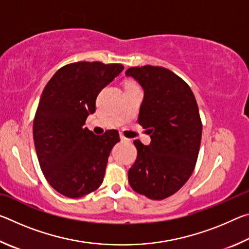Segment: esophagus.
I'll use <instances>...</instances> for the list:
<instances>
[{
    "instance_id": "34e87169",
    "label": "esophagus",
    "mask_w": 249,
    "mask_h": 249,
    "mask_svg": "<svg viewBox=\"0 0 249 249\" xmlns=\"http://www.w3.org/2000/svg\"><path fill=\"white\" fill-rule=\"evenodd\" d=\"M121 141L122 142H129L130 140H128V138H126L125 136H123V135H121Z\"/></svg>"
}]
</instances>
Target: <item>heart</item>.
Here are the masks:
<instances>
[{"label":"heart","instance_id":"1","mask_svg":"<svg viewBox=\"0 0 249 249\" xmlns=\"http://www.w3.org/2000/svg\"><path fill=\"white\" fill-rule=\"evenodd\" d=\"M133 86H136V84H134V83H127V84H126V87H133Z\"/></svg>","mask_w":249,"mask_h":249}]
</instances>
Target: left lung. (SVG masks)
<instances>
[{
    "mask_svg": "<svg viewBox=\"0 0 249 249\" xmlns=\"http://www.w3.org/2000/svg\"><path fill=\"white\" fill-rule=\"evenodd\" d=\"M125 74L144 89L138 123L151 138L149 146L134 141L137 157L128 182L140 195L163 200L175 195L196 168L202 137L199 107L188 83L169 69L132 67Z\"/></svg>",
    "mask_w": 249,
    "mask_h": 249,
    "instance_id": "1",
    "label": "left lung"
}]
</instances>
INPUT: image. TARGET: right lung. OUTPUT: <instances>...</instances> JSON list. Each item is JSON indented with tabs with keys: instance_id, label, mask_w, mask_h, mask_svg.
<instances>
[{
	"instance_id": "add662e5",
	"label": "right lung",
	"mask_w": 249,
	"mask_h": 249,
	"mask_svg": "<svg viewBox=\"0 0 249 249\" xmlns=\"http://www.w3.org/2000/svg\"><path fill=\"white\" fill-rule=\"evenodd\" d=\"M121 64L80 61L61 67L46 84L33 123L35 149L46 180L62 196L78 199L103 182L120 134L94 135L83 127L101 90L122 72Z\"/></svg>"
}]
</instances>
